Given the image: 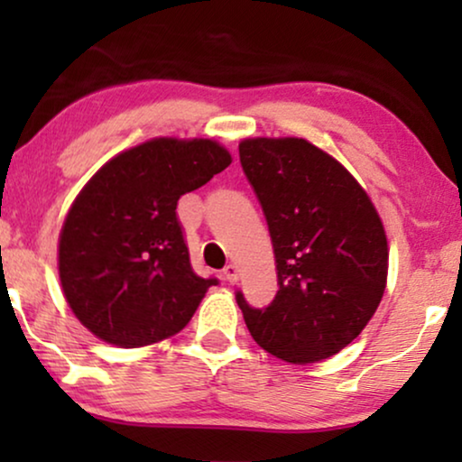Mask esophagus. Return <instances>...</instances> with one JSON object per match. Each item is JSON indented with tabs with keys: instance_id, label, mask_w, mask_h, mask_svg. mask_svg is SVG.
<instances>
[{
	"instance_id": "esophagus-1",
	"label": "esophagus",
	"mask_w": 462,
	"mask_h": 462,
	"mask_svg": "<svg viewBox=\"0 0 462 462\" xmlns=\"http://www.w3.org/2000/svg\"><path fill=\"white\" fill-rule=\"evenodd\" d=\"M223 275L229 283H236L237 282V267H236V264H226V267L223 269Z\"/></svg>"
}]
</instances>
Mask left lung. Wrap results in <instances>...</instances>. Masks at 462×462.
I'll use <instances>...</instances> for the list:
<instances>
[{
    "instance_id": "obj_1",
    "label": "left lung",
    "mask_w": 462,
    "mask_h": 462,
    "mask_svg": "<svg viewBox=\"0 0 462 462\" xmlns=\"http://www.w3.org/2000/svg\"><path fill=\"white\" fill-rule=\"evenodd\" d=\"M239 162L267 218L280 286L264 309L236 294L245 326L283 362H321L359 337L383 299L381 217L346 168L305 138H245Z\"/></svg>"
}]
</instances>
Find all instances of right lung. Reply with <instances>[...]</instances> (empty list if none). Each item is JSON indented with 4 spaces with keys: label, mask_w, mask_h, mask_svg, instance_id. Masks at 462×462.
<instances>
[{
    "label": "right lung",
    "mask_w": 462,
    "mask_h": 462,
    "mask_svg": "<svg viewBox=\"0 0 462 462\" xmlns=\"http://www.w3.org/2000/svg\"><path fill=\"white\" fill-rule=\"evenodd\" d=\"M229 163V151L208 138H153L81 189L60 231L59 275L88 330L134 349L189 324L218 280L193 271L176 204Z\"/></svg>",
    "instance_id": "right-lung-1"
}]
</instances>
